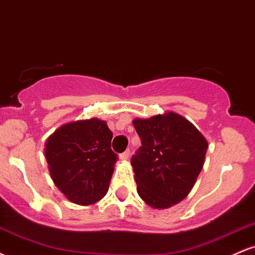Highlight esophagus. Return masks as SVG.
Here are the masks:
<instances>
[{"instance_id":"esophagus-1","label":"esophagus","mask_w":255,"mask_h":255,"mask_svg":"<svg viewBox=\"0 0 255 255\" xmlns=\"http://www.w3.org/2000/svg\"><path fill=\"white\" fill-rule=\"evenodd\" d=\"M129 154H130L129 150H127V151L122 152V153L120 154V159H122V160H127L128 158H129Z\"/></svg>"}]
</instances>
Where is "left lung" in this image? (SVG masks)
<instances>
[{"mask_svg":"<svg viewBox=\"0 0 255 255\" xmlns=\"http://www.w3.org/2000/svg\"><path fill=\"white\" fill-rule=\"evenodd\" d=\"M141 146L130 164L139 197L153 209H168L192 191L205 163L207 140L176 113L133 120Z\"/></svg>","mask_w":255,"mask_h":255,"instance_id":"obj_1","label":"left lung"}]
</instances>
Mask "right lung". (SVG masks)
Listing matches in <instances>:
<instances>
[{
  "label": "right lung",
  "mask_w": 255,
  "mask_h": 255,
  "mask_svg": "<svg viewBox=\"0 0 255 255\" xmlns=\"http://www.w3.org/2000/svg\"><path fill=\"white\" fill-rule=\"evenodd\" d=\"M107 122L81 120L61 126L45 142L48 168L55 186L78 205L97 203L107 194L118 154Z\"/></svg>",
  "instance_id": "add662e5"
}]
</instances>
